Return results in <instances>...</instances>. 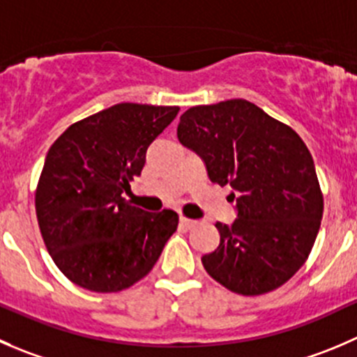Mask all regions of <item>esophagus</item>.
<instances>
[{
    "instance_id": "34e87169",
    "label": "esophagus",
    "mask_w": 357,
    "mask_h": 357,
    "mask_svg": "<svg viewBox=\"0 0 357 357\" xmlns=\"http://www.w3.org/2000/svg\"><path fill=\"white\" fill-rule=\"evenodd\" d=\"M179 223H181V227H185V228H192V227H195L197 221L195 220H190V218L181 216V218H179Z\"/></svg>"
}]
</instances>
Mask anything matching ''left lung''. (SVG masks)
Returning <instances> with one entry per match:
<instances>
[{"mask_svg":"<svg viewBox=\"0 0 357 357\" xmlns=\"http://www.w3.org/2000/svg\"><path fill=\"white\" fill-rule=\"evenodd\" d=\"M178 139L202 158L211 181L230 185L238 197L237 218L218 221L220 245L202 256L207 274L245 296L289 281L309 258L323 218V193L302 137L252 102L230 99L186 109Z\"/></svg>","mask_w":357,"mask_h":357,"instance_id":"left-lung-1","label":"left lung"}]
</instances>
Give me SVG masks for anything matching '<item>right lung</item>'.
<instances>
[{
	"instance_id": "add662e5",
	"label": "right lung",
	"mask_w": 357,
	"mask_h": 357,
	"mask_svg": "<svg viewBox=\"0 0 357 357\" xmlns=\"http://www.w3.org/2000/svg\"><path fill=\"white\" fill-rule=\"evenodd\" d=\"M178 112L120 102L69 126L48 150L34 199L38 225L59 271L79 288H130L178 228L174 211L146 213L122 197Z\"/></svg>"
}]
</instances>
